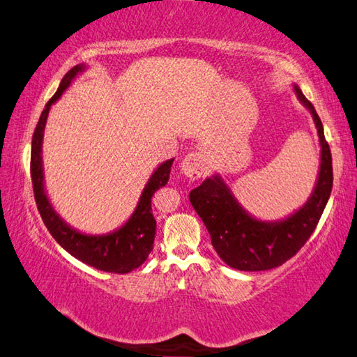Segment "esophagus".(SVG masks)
<instances>
[{
  "label": "esophagus",
  "mask_w": 357,
  "mask_h": 357,
  "mask_svg": "<svg viewBox=\"0 0 357 357\" xmlns=\"http://www.w3.org/2000/svg\"><path fill=\"white\" fill-rule=\"evenodd\" d=\"M207 169V156L202 152H191L182 160L180 171L190 180H199Z\"/></svg>",
  "instance_id": "34e87169"
}]
</instances>
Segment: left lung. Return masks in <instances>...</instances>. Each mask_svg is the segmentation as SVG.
Instances as JSON below:
<instances>
[{
    "instance_id": "8db88e82",
    "label": "left lung",
    "mask_w": 357,
    "mask_h": 357,
    "mask_svg": "<svg viewBox=\"0 0 357 357\" xmlns=\"http://www.w3.org/2000/svg\"><path fill=\"white\" fill-rule=\"evenodd\" d=\"M301 105L309 109L320 141V166L314 190L307 201L289 216L264 221L243 208L220 174L205 178L190 192V202L201 216L220 259L240 271H265L280 266L293 257L314 234L333 190V158L323 123L317 111L296 84Z\"/></svg>"
}]
</instances>
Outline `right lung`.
<instances>
[{
	"label": "right lung",
	"instance_id": "1",
	"mask_svg": "<svg viewBox=\"0 0 357 357\" xmlns=\"http://www.w3.org/2000/svg\"><path fill=\"white\" fill-rule=\"evenodd\" d=\"M86 68V64H78L66 73L58 91L50 98L45 109L42 111L39 122H37L33 144H31V178H33L34 197L43 224L53 235V238L59 243L61 248H64L75 259L97 268L100 271L125 274L141 266L147 260L149 254L152 252L156 230V221L152 215V196L156 190L167 183L174 158L162 161L155 169L146 186H144L133 213L121 227L112 230V232L102 235L84 234L62 220V216L50 202L45 188L42 160L43 131H45L47 117L52 106L58 102L67 87L72 84V81L79 73H83Z\"/></svg>",
	"mask_w": 357,
	"mask_h": 357
}]
</instances>
